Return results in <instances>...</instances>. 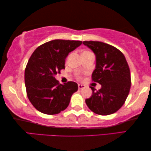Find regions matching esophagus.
<instances>
[{
	"instance_id": "esophagus-1",
	"label": "esophagus",
	"mask_w": 151,
	"mask_h": 151,
	"mask_svg": "<svg viewBox=\"0 0 151 151\" xmlns=\"http://www.w3.org/2000/svg\"><path fill=\"white\" fill-rule=\"evenodd\" d=\"M85 88V86L83 85V84H78V88L80 90H82L83 88Z\"/></svg>"
}]
</instances>
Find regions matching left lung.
Here are the masks:
<instances>
[{"label": "left lung", "instance_id": "8db88e82", "mask_svg": "<svg viewBox=\"0 0 151 151\" xmlns=\"http://www.w3.org/2000/svg\"><path fill=\"white\" fill-rule=\"evenodd\" d=\"M83 44L96 55L92 80L101 84L99 90L90 86L92 95L86 99V103L96 114H113L125 103L130 90V71L126 57L117 48L102 42L83 41Z\"/></svg>", "mask_w": 151, "mask_h": 151}]
</instances>
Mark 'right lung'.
<instances>
[{"label":"right lung","mask_w":151,"mask_h":151,"mask_svg":"<svg viewBox=\"0 0 151 151\" xmlns=\"http://www.w3.org/2000/svg\"><path fill=\"white\" fill-rule=\"evenodd\" d=\"M82 44L80 40H54L39 46L25 69L27 96L34 107L47 115L59 113L68 107L78 83L61 84L55 76L65 69L69 53Z\"/></svg>","instance_id":"1"}]
</instances>
